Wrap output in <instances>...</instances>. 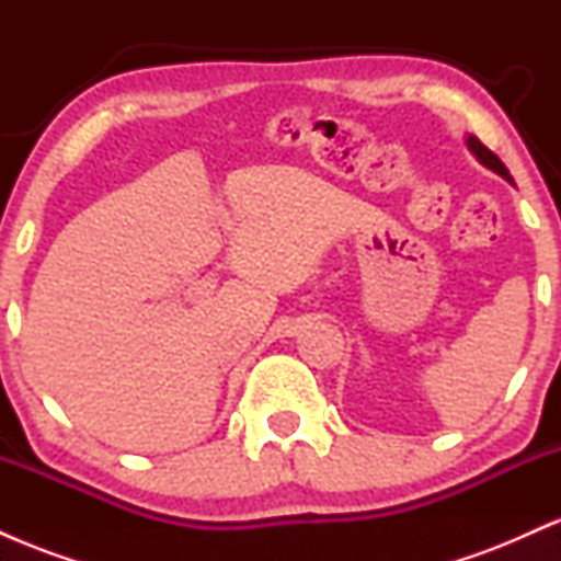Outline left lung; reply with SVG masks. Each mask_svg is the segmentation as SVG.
Masks as SVG:
<instances>
[{
	"label": "left lung",
	"instance_id": "1",
	"mask_svg": "<svg viewBox=\"0 0 561 561\" xmlns=\"http://www.w3.org/2000/svg\"><path fill=\"white\" fill-rule=\"evenodd\" d=\"M467 145H469V150H472V152H474V156H478V160H480V163H482V165H488V169H491V171H495V173H501V176H504V179H506V182H512V176H508L506 165H504V163H501V160H499V156H495V152H491V150H488V147H485V145H482V141H480L478 137H469V139H467Z\"/></svg>",
	"mask_w": 561,
	"mask_h": 561
}]
</instances>
